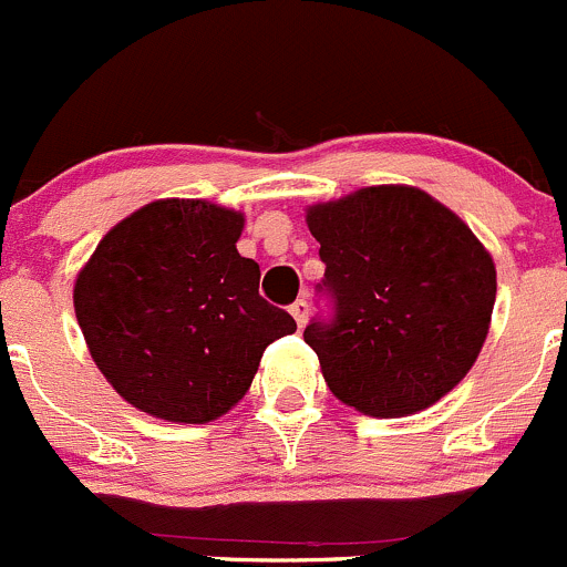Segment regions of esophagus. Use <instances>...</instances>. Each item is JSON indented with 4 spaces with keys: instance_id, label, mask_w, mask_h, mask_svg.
I'll return each mask as SVG.
<instances>
[{
    "instance_id": "1",
    "label": "esophagus",
    "mask_w": 567,
    "mask_h": 567,
    "mask_svg": "<svg viewBox=\"0 0 567 567\" xmlns=\"http://www.w3.org/2000/svg\"><path fill=\"white\" fill-rule=\"evenodd\" d=\"M291 317H295V322H297V328H302V324L308 322V302L306 300H295L291 302Z\"/></svg>"
}]
</instances>
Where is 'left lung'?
Segmentation results:
<instances>
[{
    "label": "left lung",
    "mask_w": 567,
    "mask_h": 567,
    "mask_svg": "<svg viewBox=\"0 0 567 567\" xmlns=\"http://www.w3.org/2000/svg\"><path fill=\"white\" fill-rule=\"evenodd\" d=\"M333 319L302 339L328 389L367 416L419 413L474 367L496 267L472 228L419 187H363L306 212Z\"/></svg>",
    "instance_id": "obj_1"
}]
</instances>
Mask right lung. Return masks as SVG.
Here are the masks:
<instances>
[{"label":"right lung","instance_id":"right-lung-1","mask_svg":"<svg viewBox=\"0 0 567 567\" xmlns=\"http://www.w3.org/2000/svg\"><path fill=\"white\" fill-rule=\"evenodd\" d=\"M243 212L195 198L145 204L106 231L74 311L106 383L143 413L206 424L254 383L267 344L295 333L237 250Z\"/></svg>","mask_w":567,"mask_h":567}]
</instances>
